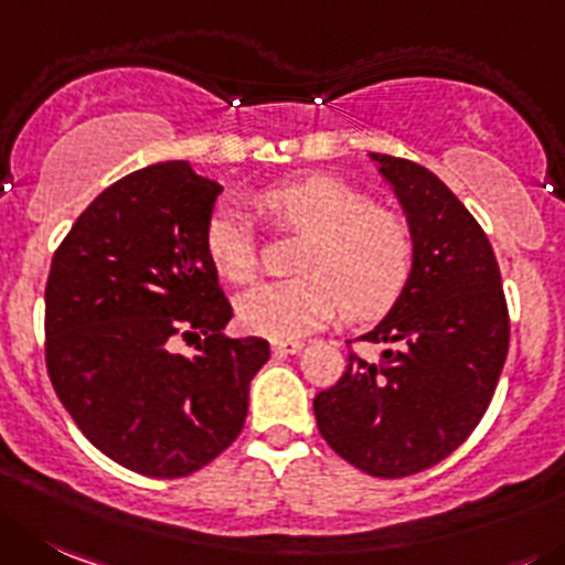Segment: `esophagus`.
Here are the masks:
<instances>
[{
	"label": "esophagus",
	"instance_id": "34e87169",
	"mask_svg": "<svg viewBox=\"0 0 565 565\" xmlns=\"http://www.w3.org/2000/svg\"><path fill=\"white\" fill-rule=\"evenodd\" d=\"M273 354L276 356H292V354H300V348H303V342L300 340H273Z\"/></svg>",
	"mask_w": 565,
	"mask_h": 565
}]
</instances>
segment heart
Segmentation results:
<instances>
[{
    "mask_svg": "<svg viewBox=\"0 0 565 565\" xmlns=\"http://www.w3.org/2000/svg\"><path fill=\"white\" fill-rule=\"evenodd\" d=\"M258 214L276 228L303 231L292 258L295 278L267 281L236 300L247 331L298 340L331 323L382 318L402 298L415 270V236L398 214L373 209L371 198L334 175H303L256 194ZM205 253L223 278L256 276V236L236 205H217L205 223Z\"/></svg>",
    "mask_w": 565,
    "mask_h": 565,
    "instance_id": "1",
    "label": "heart"
}]
</instances>
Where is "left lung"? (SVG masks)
<instances>
[{
	"instance_id": "1",
	"label": "left lung",
	"mask_w": 565,
	"mask_h": 565,
	"mask_svg": "<svg viewBox=\"0 0 565 565\" xmlns=\"http://www.w3.org/2000/svg\"><path fill=\"white\" fill-rule=\"evenodd\" d=\"M415 236V270L395 307L360 340L376 362L348 356L334 387L315 395L331 449L371 477L426 471L466 440L488 409L510 320L488 236L446 183L407 158L371 152Z\"/></svg>"
}]
</instances>
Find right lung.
I'll return each instance as SVG.
<instances>
[{"label": "right lung", "mask_w": 565, "mask_h": 565, "mask_svg": "<svg viewBox=\"0 0 565 565\" xmlns=\"http://www.w3.org/2000/svg\"><path fill=\"white\" fill-rule=\"evenodd\" d=\"M220 192L189 161L152 163L97 194L52 256V387L105 457L145 477H186L228 449L270 360L262 337L223 334L234 312L203 242Z\"/></svg>", "instance_id": "right-lung-1"}]
</instances>
